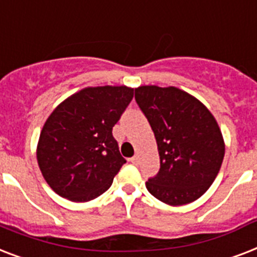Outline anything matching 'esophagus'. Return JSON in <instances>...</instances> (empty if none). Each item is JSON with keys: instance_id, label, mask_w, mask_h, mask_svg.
Instances as JSON below:
<instances>
[{"instance_id": "1", "label": "esophagus", "mask_w": 257, "mask_h": 257, "mask_svg": "<svg viewBox=\"0 0 257 257\" xmlns=\"http://www.w3.org/2000/svg\"><path fill=\"white\" fill-rule=\"evenodd\" d=\"M131 163H132V164H135V165L139 164V156H137V155H136V156H133L132 159H131Z\"/></svg>"}]
</instances>
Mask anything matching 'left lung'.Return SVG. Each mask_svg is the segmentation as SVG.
<instances>
[{
  "label": "left lung",
  "mask_w": 257,
  "mask_h": 257,
  "mask_svg": "<svg viewBox=\"0 0 257 257\" xmlns=\"http://www.w3.org/2000/svg\"><path fill=\"white\" fill-rule=\"evenodd\" d=\"M135 98L155 133L160 156V171L145 184L149 193L173 207L201 197L215 181L225 152L213 114L176 86H139Z\"/></svg>",
  "instance_id": "left-lung-1"
}]
</instances>
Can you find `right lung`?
Segmentation results:
<instances>
[{
	"label": "right lung",
	"mask_w": 257,
	"mask_h": 257,
	"mask_svg": "<svg viewBox=\"0 0 257 257\" xmlns=\"http://www.w3.org/2000/svg\"><path fill=\"white\" fill-rule=\"evenodd\" d=\"M133 98L128 86H89L64 100L42 126L37 161L61 197L85 203L102 195L126 163L112 129Z\"/></svg>",
	"instance_id": "add662e5"
}]
</instances>
